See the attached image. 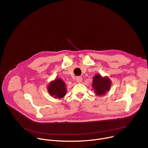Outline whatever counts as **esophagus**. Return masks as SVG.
<instances>
[{"label":"esophagus","mask_w":148,"mask_h":148,"mask_svg":"<svg viewBox=\"0 0 148 148\" xmlns=\"http://www.w3.org/2000/svg\"><path fill=\"white\" fill-rule=\"evenodd\" d=\"M75 79H76L77 82H78V83H81L82 82V78L81 77H77Z\"/></svg>","instance_id":"esophagus-1"}]
</instances>
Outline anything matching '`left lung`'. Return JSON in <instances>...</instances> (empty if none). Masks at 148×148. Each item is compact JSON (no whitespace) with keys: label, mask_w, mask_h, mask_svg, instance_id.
I'll list each match as a JSON object with an SVG mask.
<instances>
[{"label":"left lung","mask_w":148,"mask_h":148,"mask_svg":"<svg viewBox=\"0 0 148 148\" xmlns=\"http://www.w3.org/2000/svg\"><path fill=\"white\" fill-rule=\"evenodd\" d=\"M111 83L112 82L108 77H102L100 74H97L94 77L92 87L96 95L101 96L110 91Z\"/></svg>","instance_id":"8db88e82"}]
</instances>
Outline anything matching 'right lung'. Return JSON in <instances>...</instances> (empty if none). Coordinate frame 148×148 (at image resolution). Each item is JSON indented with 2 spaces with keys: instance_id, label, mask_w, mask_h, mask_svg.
Returning <instances> with one entry per match:
<instances>
[{
  "instance_id": "obj_1",
  "label": "right lung",
  "mask_w": 148,
  "mask_h": 148,
  "mask_svg": "<svg viewBox=\"0 0 148 148\" xmlns=\"http://www.w3.org/2000/svg\"><path fill=\"white\" fill-rule=\"evenodd\" d=\"M66 83L60 78H56L51 81L47 86V91L49 94L56 99H60L66 94L67 88Z\"/></svg>"
}]
</instances>
